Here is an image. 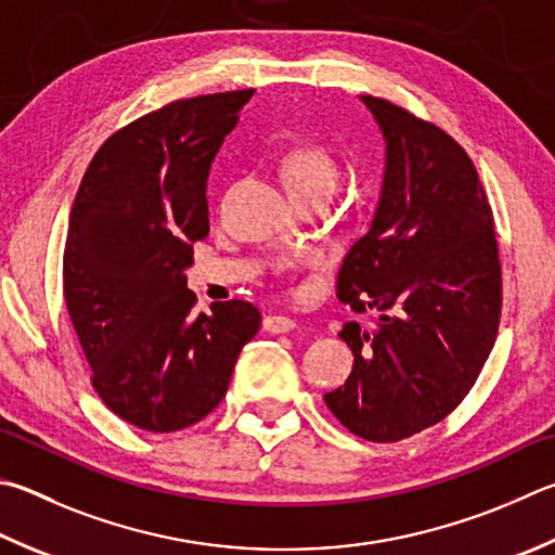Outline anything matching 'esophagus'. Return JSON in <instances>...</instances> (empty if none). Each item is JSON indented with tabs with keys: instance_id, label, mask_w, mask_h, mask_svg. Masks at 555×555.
<instances>
[{
	"instance_id": "1",
	"label": "esophagus",
	"mask_w": 555,
	"mask_h": 555,
	"mask_svg": "<svg viewBox=\"0 0 555 555\" xmlns=\"http://www.w3.org/2000/svg\"><path fill=\"white\" fill-rule=\"evenodd\" d=\"M264 330L271 332V335H286V332L296 330V320L286 318V315H267Z\"/></svg>"
}]
</instances>
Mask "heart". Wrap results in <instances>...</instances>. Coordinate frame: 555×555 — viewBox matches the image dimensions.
I'll use <instances>...</instances> for the list:
<instances>
[{
	"mask_svg": "<svg viewBox=\"0 0 555 555\" xmlns=\"http://www.w3.org/2000/svg\"><path fill=\"white\" fill-rule=\"evenodd\" d=\"M279 172L294 198L312 194H332L339 179L335 155L327 147L304 143L288 147L279 159Z\"/></svg>",
	"mask_w": 555,
	"mask_h": 555,
	"instance_id": "heart-1",
	"label": "heart"
}]
</instances>
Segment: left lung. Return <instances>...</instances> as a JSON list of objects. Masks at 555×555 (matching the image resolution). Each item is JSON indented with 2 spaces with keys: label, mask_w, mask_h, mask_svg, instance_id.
Here are the masks:
<instances>
[{
  "label": "left lung",
  "mask_w": 555,
  "mask_h": 555,
  "mask_svg": "<svg viewBox=\"0 0 555 555\" xmlns=\"http://www.w3.org/2000/svg\"><path fill=\"white\" fill-rule=\"evenodd\" d=\"M361 102L386 138V175L374 223L341 261L337 298L380 315L371 332L341 327L354 366L325 402L351 435L390 444L468 396L498 337L502 271L466 150L386 99Z\"/></svg>",
  "instance_id": "left-lung-1"
}]
</instances>
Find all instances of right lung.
<instances>
[{"mask_svg": "<svg viewBox=\"0 0 555 555\" xmlns=\"http://www.w3.org/2000/svg\"><path fill=\"white\" fill-rule=\"evenodd\" d=\"M255 89L179 99L104 140L69 214L63 294L104 405L145 431L196 425L261 325L247 300L194 312L206 179Z\"/></svg>", "mask_w": 555, "mask_h": 555, "instance_id": "obj_1", "label": "right lung"}]
</instances>
